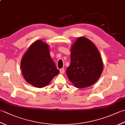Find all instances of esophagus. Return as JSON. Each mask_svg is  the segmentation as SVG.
<instances>
[{"label": "esophagus", "instance_id": "esophagus-1", "mask_svg": "<svg viewBox=\"0 0 125 125\" xmlns=\"http://www.w3.org/2000/svg\"><path fill=\"white\" fill-rule=\"evenodd\" d=\"M60 73H64V69L63 68L61 69L60 70Z\"/></svg>", "mask_w": 125, "mask_h": 125}]
</instances>
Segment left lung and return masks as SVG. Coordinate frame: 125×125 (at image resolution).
Returning a JSON list of instances; mask_svg holds the SVG:
<instances>
[{
    "mask_svg": "<svg viewBox=\"0 0 125 125\" xmlns=\"http://www.w3.org/2000/svg\"><path fill=\"white\" fill-rule=\"evenodd\" d=\"M71 63L66 73L77 88L89 87L102 75L103 64L94 43L84 37H79L71 48Z\"/></svg>",
    "mask_w": 125,
    "mask_h": 125,
    "instance_id": "obj_1",
    "label": "left lung"
}]
</instances>
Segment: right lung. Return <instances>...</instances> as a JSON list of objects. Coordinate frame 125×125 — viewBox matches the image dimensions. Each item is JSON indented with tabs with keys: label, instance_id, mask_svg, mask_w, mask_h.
<instances>
[{
	"label": "right lung",
	"instance_id": "add662e5",
	"mask_svg": "<svg viewBox=\"0 0 125 125\" xmlns=\"http://www.w3.org/2000/svg\"><path fill=\"white\" fill-rule=\"evenodd\" d=\"M21 68L26 82L38 88L47 85L60 73L50 56L49 45L40 40L31 44L23 55Z\"/></svg>",
	"mask_w": 125,
	"mask_h": 125
}]
</instances>
